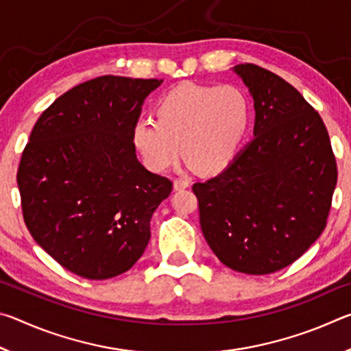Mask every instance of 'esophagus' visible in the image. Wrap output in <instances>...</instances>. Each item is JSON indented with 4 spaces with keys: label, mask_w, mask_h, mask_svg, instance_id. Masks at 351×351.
I'll use <instances>...</instances> for the list:
<instances>
[{
    "label": "esophagus",
    "mask_w": 351,
    "mask_h": 351,
    "mask_svg": "<svg viewBox=\"0 0 351 351\" xmlns=\"http://www.w3.org/2000/svg\"><path fill=\"white\" fill-rule=\"evenodd\" d=\"M189 187V181L187 180H182V178H178V180L173 181V189L175 190H184Z\"/></svg>",
    "instance_id": "esophagus-1"
}]
</instances>
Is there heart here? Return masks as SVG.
Listing matches in <instances>:
<instances>
[{
	"mask_svg": "<svg viewBox=\"0 0 351 351\" xmlns=\"http://www.w3.org/2000/svg\"><path fill=\"white\" fill-rule=\"evenodd\" d=\"M156 121L136 119L132 141L153 171L173 165L180 153L199 173L213 175L234 161L245 139L251 105L234 85L203 86L186 83L154 105Z\"/></svg>",
	"mask_w": 351,
	"mask_h": 351,
	"instance_id": "1",
	"label": "heart"
}]
</instances>
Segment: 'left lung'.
<instances>
[{"instance_id":"8db88e82","label":"left lung","mask_w":351,"mask_h":351,"mask_svg":"<svg viewBox=\"0 0 351 351\" xmlns=\"http://www.w3.org/2000/svg\"><path fill=\"white\" fill-rule=\"evenodd\" d=\"M232 71L254 99V139L221 173L192 189L218 260L263 276L287 268L322 234L336 159L324 121L294 86L252 63Z\"/></svg>"}]
</instances>
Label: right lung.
<instances>
[{
	"mask_svg": "<svg viewBox=\"0 0 351 351\" xmlns=\"http://www.w3.org/2000/svg\"><path fill=\"white\" fill-rule=\"evenodd\" d=\"M158 79L104 75L58 97L35 123L16 175L34 240L74 274L128 271L171 182L138 161L132 127Z\"/></svg>",
	"mask_w": 351,
	"mask_h": 351,
	"instance_id": "add662e5",
	"label": "right lung"
}]
</instances>
